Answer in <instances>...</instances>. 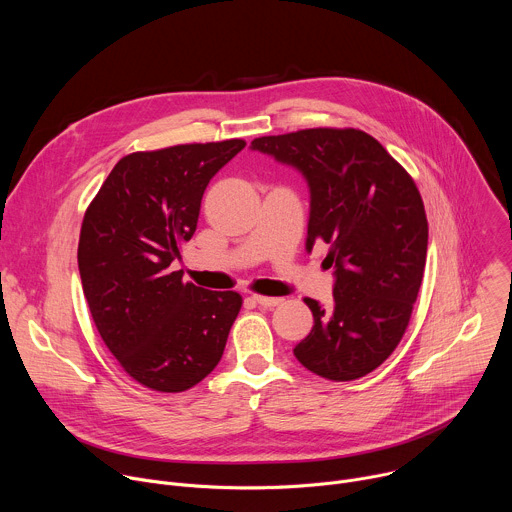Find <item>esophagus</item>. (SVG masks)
<instances>
[{
	"label": "esophagus",
	"mask_w": 512,
	"mask_h": 512,
	"mask_svg": "<svg viewBox=\"0 0 512 512\" xmlns=\"http://www.w3.org/2000/svg\"><path fill=\"white\" fill-rule=\"evenodd\" d=\"M251 300L263 308H273V306H279L283 300L281 298H269V296H259V294H253Z\"/></svg>",
	"instance_id": "34e87169"
}]
</instances>
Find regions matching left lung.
I'll return each mask as SVG.
<instances>
[{
    "label": "left lung",
    "instance_id": "1",
    "mask_svg": "<svg viewBox=\"0 0 512 512\" xmlns=\"http://www.w3.org/2000/svg\"><path fill=\"white\" fill-rule=\"evenodd\" d=\"M251 145L306 176V247L328 243L326 259L336 267L332 308L304 300L314 326L294 348L296 358L336 383L373 373L401 342L423 279L427 216L413 178L354 127L265 135Z\"/></svg>",
    "mask_w": 512,
    "mask_h": 512
}]
</instances>
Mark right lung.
<instances>
[{
    "mask_svg": "<svg viewBox=\"0 0 512 512\" xmlns=\"http://www.w3.org/2000/svg\"><path fill=\"white\" fill-rule=\"evenodd\" d=\"M245 139L182 143L121 158L91 200L79 271L93 322L139 385L182 393L223 356L241 312L237 291H210L170 265L192 239L210 178Z\"/></svg>",
    "mask_w": 512,
    "mask_h": 512,
    "instance_id": "obj_1",
    "label": "right lung"
}]
</instances>
